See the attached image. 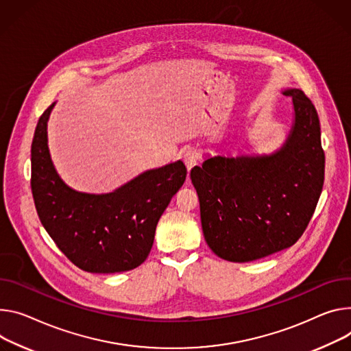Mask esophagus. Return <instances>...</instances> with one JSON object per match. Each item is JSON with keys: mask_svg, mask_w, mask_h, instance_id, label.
<instances>
[{"mask_svg": "<svg viewBox=\"0 0 351 351\" xmlns=\"http://www.w3.org/2000/svg\"><path fill=\"white\" fill-rule=\"evenodd\" d=\"M182 159H183V162H184V165H186L187 171L190 172V171H192V168H195V167L197 165V159H199V156H197L196 151H193V149H187V151H184V152L182 154Z\"/></svg>", "mask_w": 351, "mask_h": 351, "instance_id": "obj_1", "label": "esophagus"}]
</instances>
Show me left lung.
<instances>
[{
	"label": "left lung",
	"mask_w": 351,
	"mask_h": 351,
	"mask_svg": "<svg viewBox=\"0 0 351 351\" xmlns=\"http://www.w3.org/2000/svg\"><path fill=\"white\" fill-rule=\"evenodd\" d=\"M295 121L270 156H214L190 172L200 202L204 239L217 256L252 262L293 246L322 193L325 152L313 104L301 89L285 90Z\"/></svg>",
	"instance_id": "1"
}]
</instances>
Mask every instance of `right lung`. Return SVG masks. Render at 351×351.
<instances>
[{
    "mask_svg": "<svg viewBox=\"0 0 351 351\" xmlns=\"http://www.w3.org/2000/svg\"><path fill=\"white\" fill-rule=\"evenodd\" d=\"M40 116L32 141L30 187L42 226L81 270L119 273L148 256L159 218L186 179L182 161L148 171L109 195L70 189L57 175L47 148V120Z\"/></svg>",
    "mask_w": 351,
    "mask_h": 351,
    "instance_id": "1",
    "label": "right lung"
}]
</instances>
